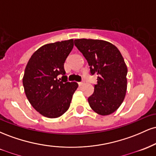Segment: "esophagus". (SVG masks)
<instances>
[{
    "instance_id": "obj_1",
    "label": "esophagus",
    "mask_w": 156,
    "mask_h": 156,
    "mask_svg": "<svg viewBox=\"0 0 156 156\" xmlns=\"http://www.w3.org/2000/svg\"><path fill=\"white\" fill-rule=\"evenodd\" d=\"M83 82L82 81V82H78V85H79V87H81V86H83Z\"/></svg>"
}]
</instances>
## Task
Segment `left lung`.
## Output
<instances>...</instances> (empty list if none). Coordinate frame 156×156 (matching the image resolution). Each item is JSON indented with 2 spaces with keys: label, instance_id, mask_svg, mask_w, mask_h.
Segmentation results:
<instances>
[{
  "label": "left lung",
  "instance_id": "8db88e82",
  "mask_svg": "<svg viewBox=\"0 0 156 156\" xmlns=\"http://www.w3.org/2000/svg\"><path fill=\"white\" fill-rule=\"evenodd\" d=\"M75 45L87 60L91 74L98 75L92 95L88 98L91 108L102 116L117 111L125 99L128 68L115 45L100 39H75Z\"/></svg>",
  "mask_w": 156,
  "mask_h": 156
}]
</instances>
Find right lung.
Here are the masks:
<instances>
[{
    "label": "right lung",
    "instance_id": "add662e5",
    "mask_svg": "<svg viewBox=\"0 0 156 156\" xmlns=\"http://www.w3.org/2000/svg\"><path fill=\"white\" fill-rule=\"evenodd\" d=\"M73 39L44 44L36 51L27 64L23 78L25 93L36 111L44 117L57 118L69 108L78 88L67 81L64 64L73 50ZM62 75V79H58Z\"/></svg>",
    "mask_w": 156,
    "mask_h": 156
}]
</instances>
